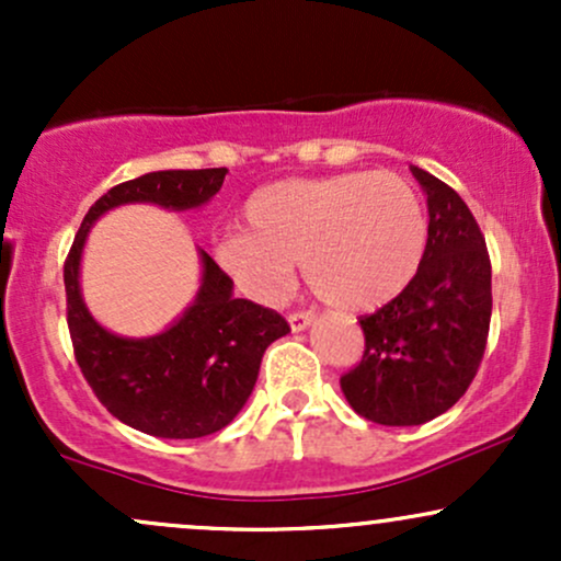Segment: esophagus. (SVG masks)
Returning a JSON list of instances; mask_svg holds the SVG:
<instances>
[{
    "label": "esophagus",
    "instance_id": "esophagus-1",
    "mask_svg": "<svg viewBox=\"0 0 561 561\" xmlns=\"http://www.w3.org/2000/svg\"><path fill=\"white\" fill-rule=\"evenodd\" d=\"M287 321H289V330H293V332H302V330H306V327L313 321V313H311V311H293V313H289V317H287Z\"/></svg>",
    "mask_w": 561,
    "mask_h": 561
}]
</instances>
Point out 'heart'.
Here are the masks:
<instances>
[{"instance_id": "1", "label": "heart", "mask_w": 561, "mask_h": 561, "mask_svg": "<svg viewBox=\"0 0 561 561\" xmlns=\"http://www.w3.org/2000/svg\"><path fill=\"white\" fill-rule=\"evenodd\" d=\"M244 231L218 244L227 272L259 300H279L295 263L321 300L375 311L414 282L427 218L405 179L390 171L282 179L248 197Z\"/></svg>"}]
</instances>
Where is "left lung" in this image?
<instances>
[{"label": "left lung", "instance_id": "obj_1", "mask_svg": "<svg viewBox=\"0 0 561 561\" xmlns=\"http://www.w3.org/2000/svg\"><path fill=\"white\" fill-rule=\"evenodd\" d=\"M427 195V250L414 282L369 317L364 356L340 377L347 403L385 427L424 424L465 396L491 327V259L467 203L411 165Z\"/></svg>", "mask_w": 561, "mask_h": 561}]
</instances>
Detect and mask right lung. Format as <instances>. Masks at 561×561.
Instances as JSON below:
<instances>
[{"instance_id":"right-lung-1","label":"right lung","mask_w":561,"mask_h":561,"mask_svg":"<svg viewBox=\"0 0 561 561\" xmlns=\"http://www.w3.org/2000/svg\"><path fill=\"white\" fill-rule=\"evenodd\" d=\"M227 169L152 171L102 195L83 216L66 259L68 330L76 362L100 403L128 427L192 440L214 435L240 414L259 379L261 358L289 324L272 308L234 298V282L205 250L192 306L152 337H118L100 327L81 298L79 268L92 224L128 203L192 210L221 190Z\"/></svg>"}]
</instances>
